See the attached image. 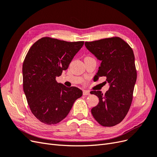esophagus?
Returning a JSON list of instances; mask_svg holds the SVG:
<instances>
[{
	"label": "esophagus",
	"mask_w": 157,
	"mask_h": 157,
	"mask_svg": "<svg viewBox=\"0 0 157 157\" xmlns=\"http://www.w3.org/2000/svg\"><path fill=\"white\" fill-rule=\"evenodd\" d=\"M83 95L84 96H89V95H90V93L89 91H87V90H84Z\"/></svg>",
	"instance_id": "obj_1"
}]
</instances>
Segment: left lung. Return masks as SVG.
I'll return each instance as SVG.
<instances>
[{
    "label": "left lung",
    "mask_w": 157,
    "mask_h": 157,
    "mask_svg": "<svg viewBox=\"0 0 157 157\" xmlns=\"http://www.w3.org/2000/svg\"><path fill=\"white\" fill-rule=\"evenodd\" d=\"M86 48L101 61L96 77H106L109 88L105 94L92 91L99 98L91 112L103 126H113L120 123L130 107L137 79L134 52L119 37L86 42Z\"/></svg>",
    "instance_id": "1"
}]
</instances>
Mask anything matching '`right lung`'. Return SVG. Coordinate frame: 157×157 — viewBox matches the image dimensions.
Returning <instances> with one entry per match:
<instances>
[{
	"instance_id": "right-lung-1",
	"label": "right lung",
	"mask_w": 157,
	"mask_h": 157,
	"mask_svg": "<svg viewBox=\"0 0 157 157\" xmlns=\"http://www.w3.org/2000/svg\"><path fill=\"white\" fill-rule=\"evenodd\" d=\"M83 41L66 42L43 37L33 44L23 63V86L31 111L40 122L55 124L67 116L82 91L57 82Z\"/></svg>"
}]
</instances>
